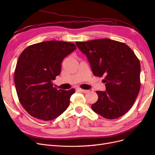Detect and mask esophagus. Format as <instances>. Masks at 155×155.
<instances>
[{"mask_svg":"<svg viewBox=\"0 0 155 155\" xmlns=\"http://www.w3.org/2000/svg\"><path fill=\"white\" fill-rule=\"evenodd\" d=\"M78 90L80 91L81 92H82V93H87L88 92V90H84V89H81V88H79Z\"/></svg>","mask_w":155,"mask_h":155,"instance_id":"esophagus-1","label":"esophagus"}]
</instances>
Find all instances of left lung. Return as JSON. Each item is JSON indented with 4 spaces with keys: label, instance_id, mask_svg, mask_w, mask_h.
Instances as JSON below:
<instances>
[{
    "label": "left lung",
    "instance_id": "1",
    "mask_svg": "<svg viewBox=\"0 0 155 155\" xmlns=\"http://www.w3.org/2000/svg\"><path fill=\"white\" fill-rule=\"evenodd\" d=\"M85 54L95 76H105V91H96L97 101L91 105L96 113L116 119L127 112L140 89V63L131 48L109 39L76 42Z\"/></svg>",
    "mask_w": 155,
    "mask_h": 155
}]
</instances>
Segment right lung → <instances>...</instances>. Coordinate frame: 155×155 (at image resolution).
<instances>
[{
    "label": "right lung",
    "instance_id": "obj_1",
    "mask_svg": "<svg viewBox=\"0 0 155 155\" xmlns=\"http://www.w3.org/2000/svg\"><path fill=\"white\" fill-rule=\"evenodd\" d=\"M76 49L74 43L48 41L28 46L18 59L14 80L21 104L31 116L52 120L66 110L74 88L53 87L63 59Z\"/></svg>",
    "mask_w": 155,
    "mask_h": 155
}]
</instances>
